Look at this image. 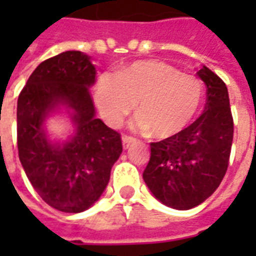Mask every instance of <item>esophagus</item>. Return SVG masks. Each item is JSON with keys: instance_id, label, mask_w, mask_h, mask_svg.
<instances>
[{"instance_id": "esophagus-1", "label": "esophagus", "mask_w": 256, "mask_h": 256, "mask_svg": "<svg viewBox=\"0 0 256 256\" xmlns=\"http://www.w3.org/2000/svg\"><path fill=\"white\" fill-rule=\"evenodd\" d=\"M134 141H136V140H134L133 137H128V136H123V137H122L123 148H124V150H128V148H130V145L133 144Z\"/></svg>"}]
</instances>
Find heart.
Returning a JSON list of instances; mask_svg holds the SVG:
<instances>
[{
  "label": "heart",
  "instance_id": "1",
  "mask_svg": "<svg viewBox=\"0 0 256 256\" xmlns=\"http://www.w3.org/2000/svg\"><path fill=\"white\" fill-rule=\"evenodd\" d=\"M202 98L203 86L198 78L156 60L136 62L118 75L102 74L94 92L100 115L110 126H119L138 101L140 114L132 128L140 132L152 128L156 138L163 140L188 128Z\"/></svg>",
  "mask_w": 256,
  "mask_h": 256
}]
</instances>
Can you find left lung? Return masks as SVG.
Segmentation results:
<instances>
[{
  "label": "left lung",
  "instance_id": "8db88e82",
  "mask_svg": "<svg viewBox=\"0 0 256 256\" xmlns=\"http://www.w3.org/2000/svg\"><path fill=\"white\" fill-rule=\"evenodd\" d=\"M196 74L207 86L203 114L181 133L152 142L142 174L152 194L176 210L193 208L216 190L228 170L233 141L225 82L206 66Z\"/></svg>",
  "mask_w": 256,
  "mask_h": 256
}]
</instances>
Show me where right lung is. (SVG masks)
Instances as JSON below:
<instances>
[{"label": "right lung", "mask_w": 256, "mask_h": 256, "mask_svg": "<svg viewBox=\"0 0 256 256\" xmlns=\"http://www.w3.org/2000/svg\"><path fill=\"white\" fill-rule=\"evenodd\" d=\"M90 56L67 50L42 62L18 98V150L32 188L53 208L82 212L101 198L122 154L120 134L96 118L89 88L96 82ZM64 109L70 138H48L44 122Z\"/></svg>", "instance_id": "right-lung-1"}]
</instances>
